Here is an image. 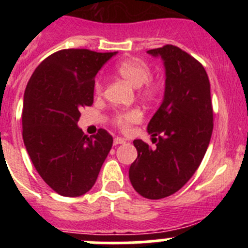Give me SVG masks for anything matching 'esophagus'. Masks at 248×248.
<instances>
[{"label":"esophagus","instance_id":"1","mask_svg":"<svg viewBox=\"0 0 248 248\" xmlns=\"http://www.w3.org/2000/svg\"><path fill=\"white\" fill-rule=\"evenodd\" d=\"M113 143L114 145H120V144L125 143V139H123V138H115Z\"/></svg>","mask_w":248,"mask_h":248}]
</instances>
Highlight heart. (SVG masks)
Returning a JSON list of instances; mask_svg holds the SVG:
<instances>
[{
	"label": "heart",
	"mask_w": 248,
	"mask_h": 248,
	"mask_svg": "<svg viewBox=\"0 0 248 248\" xmlns=\"http://www.w3.org/2000/svg\"><path fill=\"white\" fill-rule=\"evenodd\" d=\"M115 73L129 83L134 88L141 89V94L145 98H154L157 93V85L150 82L151 68L140 59H125L115 65ZM95 91L100 93L102 84H95ZM141 114L139 110H129L118 113L115 115V124L123 129H126L130 124L140 120Z\"/></svg>",
	"instance_id": "obj_1"
}]
</instances>
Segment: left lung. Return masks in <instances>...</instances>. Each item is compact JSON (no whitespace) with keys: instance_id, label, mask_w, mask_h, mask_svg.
<instances>
[{"instance_id":"obj_1","label":"left lung","mask_w":248,"mask_h":248,"mask_svg":"<svg viewBox=\"0 0 248 248\" xmlns=\"http://www.w3.org/2000/svg\"><path fill=\"white\" fill-rule=\"evenodd\" d=\"M148 53L163 61L165 89L148 124L155 146L140 139L133 141L138 157L129 169V179L138 194L157 200L180 190L198 170L214 123L210 80L201 63L171 45Z\"/></svg>"}]
</instances>
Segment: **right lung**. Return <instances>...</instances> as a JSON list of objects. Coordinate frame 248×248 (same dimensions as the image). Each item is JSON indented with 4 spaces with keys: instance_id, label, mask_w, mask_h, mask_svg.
I'll list each match as a JSON object with an SVG mask.
<instances>
[{
    "instance_id": "right-lung-1",
    "label": "right lung",
    "mask_w": 248,
    "mask_h": 248,
    "mask_svg": "<svg viewBox=\"0 0 248 248\" xmlns=\"http://www.w3.org/2000/svg\"><path fill=\"white\" fill-rule=\"evenodd\" d=\"M117 52L63 49L33 72L23 97V143L34 168L57 194L77 198L93 187L113 145L103 129L88 137L78 126L93 104L94 78Z\"/></svg>"
}]
</instances>
